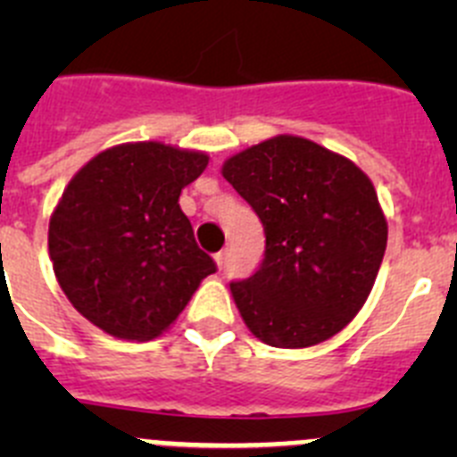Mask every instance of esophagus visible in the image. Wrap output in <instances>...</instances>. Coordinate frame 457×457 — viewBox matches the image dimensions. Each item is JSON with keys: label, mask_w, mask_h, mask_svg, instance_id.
I'll list each match as a JSON object with an SVG mask.
<instances>
[{"label": "esophagus", "mask_w": 457, "mask_h": 457, "mask_svg": "<svg viewBox=\"0 0 457 457\" xmlns=\"http://www.w3.org/2000/svg\"><path fill=\"white\" fill-rule=\"evenodd\" d=\"M226 258H228V249H221V252L215 253V263L220 265V268H224Z\"/></svg>", "instance_id": "esophagus-1"}]
</instances>
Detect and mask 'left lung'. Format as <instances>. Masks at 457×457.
Listing matches in <instances>:
<instances>
[{
  "label": "left lung",
  "mask_w": 457,
  "mask_h": 457,
  "mask_svg": "<svg viewBox=\"0 0 457 457\" xmlns=\"http://www.w3.org/2000/svg\"><path fill=\"white\" fill-rule=\"evenodd\" d=\"M221 173L265 231L258 270L231 284L245 325L274 348H309L341 332L364 306L386 249L369 176L293 135L228 157Z\"/></svg>",
  "instance_id": "1"
}]
</instances>
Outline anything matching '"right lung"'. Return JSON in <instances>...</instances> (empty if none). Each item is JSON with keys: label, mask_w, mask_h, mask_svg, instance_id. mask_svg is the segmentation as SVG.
I'll list each match as a JSON object with an SVG mask.
<instances>
[{"label": "right lung", "mask_w": 457, "mask_h": 457, "mask_svg": "<svg viewBox=\"0 0 457 457\" xmlns=\"http://www.w3.org/2000/svg\"><path fill=\"white\" fill-rule=\"evenodd\" d=\"M208 155L120 144L84 164L50 220V258L71 304L103 332L151 341L179 318L215 261L179 205Z\"/></svg>", "instance_id": "add662e5"}]
</instances>
